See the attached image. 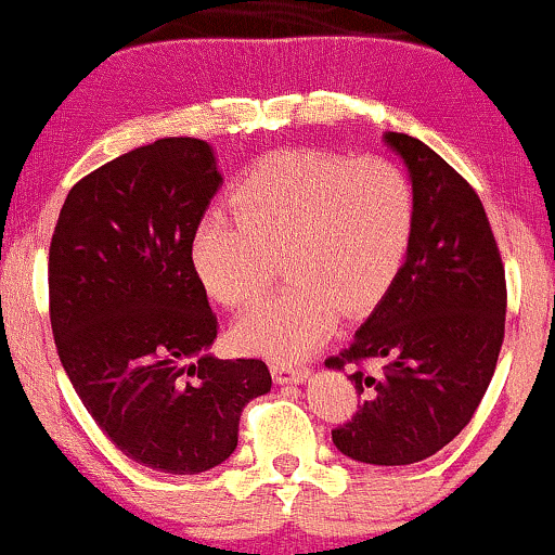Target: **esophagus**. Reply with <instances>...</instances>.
I'll return each instance as SVG.
<instances>
[{"label":"esophagus","instance_id":"34e87169","mask_svg":"<svg viewBox=\"0 0 555 555\" xmlns=\"http://www.w3.org/2000/svg\"><path fill=\"white\" fill-rule=\"evenodd\" d=\"M271 375L276 384H302L310 375V367L292 365V362H271Z\"/></svg>","mask_w":555,"mask_h":555}]
</instances>
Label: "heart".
Returning <instances> with one entry per match:
<instances>
[{"instance_id":"b5f03b06","label":"heart","mask_w":555,"mask_h":555,"mask_svg":"<svg viewBox=\"0 0 555 555\" xmlns=\"http://www.w3.org/2000/svg\"><path fill=\"white\" fill-rule=\"evenodd\" d=\"M240 216L214 211L193 237V266L216 302L240 310L289 286L232 328L242 352L289 360L315 347L336 315H365L391 289L415 232V190L384 156L347 158L315 145L273 151L234 190Z\"/></svg>"}]
</instances>
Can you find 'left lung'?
<instances>
[{"mask_svg":"<svg viewBox=\"0 0 555 555\" xmlns=\"http://www.w3.org/2000/svg\"><path fill=\"white\" fill-rule=\"evenodd\" d=\"M386 143L415 190V232L399 276L373 315L326 360L365 397L331 430L365 464H415L460 436L486 397L506 326V273L480 197L436 151L404 132ZM365 361H380L378 374Z\"/></svg>","mask_w":555,"mask_h":555,"instance_id":"obj_1","label":"left lung"}]
</instances>
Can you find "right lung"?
Listing matches in <instances>:
<instances>
[{"label": "right lung", "instance_id": "right-lung-1", "mask_svg": "<svg viewBox=\"0 0 555 555\" xmlns=\"http://www.w3.org/2000/svg\"><path fill=\"white\" fill-rule=\"evenodd\" d=\"M221 184L208 143L162 138L69 190L49 247L62 367L125 456L197 475L237 449L240 415L271 391L263 360L206 354L219 331L193 237Z\"/></svg>", "mask_w": 555, "mask_h": 555}]
</instances>
